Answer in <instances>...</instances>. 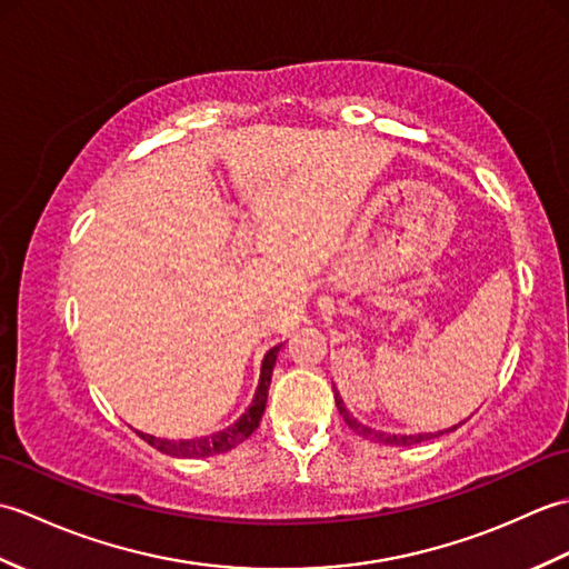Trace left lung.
<instances>
[{
	"mask_svg": "<svg viewBox=\"0 0 569 569\" xmlns=\"http://www.w3.org/2000/svg\"><path fill=\"white\" fill-rule=\"evenodd\" d=\"M335 403H337V410H340V416L345 418V422L349 428H352L357 435H361V438L367 440H373V442H381V445H396V447H410V445H418V442H426V440H432L438 438V435L442 432H452L457 430V426L447 428V430H440V432H418V435H396V432H383V430H373L369 426H365V422H359L352 413H349L340 391H335ZM462 426V422H459Z\"/></svg>",
	"mask_w": 569,
	"mask_h": 569,
	"instance_id": "left-lung-1",
	"label": "left lung"
}]
</instances>
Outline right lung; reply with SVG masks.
I'll return each instance as SVG.
<instances>
[{"label": "right lung", "instance_id": "add662e5", "mask_svg": "<svg viewBox=\"0 0 569 569\" xmlns=\"http://www.w3.org/2000/svg\"><path fill=\"white\" fill-rule=\"evenodd\" d=\"M278 349H281V345H276L266 352L261 361V377H259L257 393L251 398V406L239 416V420L232 422V426H227L224 430H217L212 435H202V438H188V440H166V438H156V435L137 430L139 438L147 440L159 452L171 455V457H212V455H222L227 450H232V447H237L239 442H244L249 435L259 428V420L266 410V398H269V386H271V373H273Z\"/></svg>", "mask_w": 569, "mask_h": 569}]
</instances>
